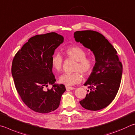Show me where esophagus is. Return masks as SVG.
<instances>
[{
  "label": "esophagus",
  "instance_id": "esophagus-1",
  "mask_svg": "<svg viewBox=\"0 0 135 135\" xmlns=\"http://www.w3.org/2000/svg\"><path fill=\"white\" fill-rule=\"evenodd\" d=\"M66 89H67V90H73V89H75V88H74V87H70V86H66Z\"/></svg>",
  "mask_w": 135,
  "mask_h": 135
}]
</instances>
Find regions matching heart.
Returning <instances> with one entry per match:
<instances>
[{"label":"heart","mask_w":135,"mask_h":135,"mask_svg":"<svg viewBox=\"0 0 135 135\" xmlns=\"http://www.w3.org/2000/svg\"><path fill=\"white\" fill-rule=\"evenodd\" d=\"M65 53L68 57L76 61L74 73H65L59 77L60 83L67 86H72L81 82L82 76H88L93 72L94 67L93 59L86 57V52L82 47L77 46H69L65 50ZM63 65V57L60 54L56 53L51 57V66L54 70L60 71ZM80 71V72L79 71Z\"/></svg>","instance_id":"obj_1"}]
</instances>
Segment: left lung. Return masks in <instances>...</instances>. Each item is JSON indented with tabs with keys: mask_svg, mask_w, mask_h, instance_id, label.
I'll return each instance as SVG.
<instances>
[{
	"mask_svg": "<svg viewBox=\"0 0 135 135\" xmlns=\"http://www.w3.org/2000/svg\"><path fill=\"white\" fill-rule=\"evenodd\" d=\"M76 42L93 52L95 63L93 72L84 84L89 86L86 97L79 101L86 110H101L116 96L121 82L122 64L112 44L100 33L91 30L74 32Z\"/></svg>",
	"mask_w": 135,
	"mask_h": 135,
	"instance_id": "obj_1",
	"label": "left lung"
}]
</instances>
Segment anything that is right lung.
Here are the masks:
<instances>
[{"label": "right lung", "mask_w": 135, "mask_h": 135, "mask_svg": "<svg viewBox=\"0 0 135 135\" xmlns=\"http://www.w3.org/2000/svg\"><path fill=\"white\" fill-rule=\"evenodd\" d=\"M64 38L56 32L37 35L28 40L13 59L12 75L23 102L40 113L56 110L66 91L63 84H56L51 57ZM53 85L50 90L45 88Z\"/></svg>", "instance_id": "1"}]
</instances>
